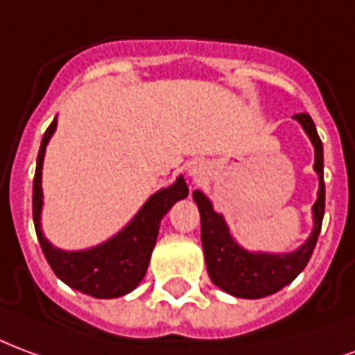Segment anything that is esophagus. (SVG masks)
Instances as JSON below:
<instances>
[{"instance_id": "1", "label": "esophagus", "mask_w": 355, "mask_h": 355, "mask_svg": "<svg viewBox=\"0 0 355 355\" xmlns=\"http://www.w3.org/2000/svg\"><path fill=\"white\" fill-rule=\"evenodd\" d=\"M189 174L193 175V178H200V175L204 174V168L200 166V164H195V166H191Z\"/></svg>"}]
</instances>
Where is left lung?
<instances>
[{"label": "left lung", "mask_w": 355, "mask_h": 355, "mask_svg": "<svg viewBox=\"0 0 355 355\" xmlns=\"http://www.w3.org/2000/svg\"><path fill=\"white\" fill-rule=\"evenodd\" d=\"M295 121L314 146V170L320 180L318 200L312 206L314 227L306 242L289 253L248 252L232 238L229 225L221 214H217L209 198L202 191H195L198 211H200V238L208 274L211 282L225 293L238 299H261L280 291L282 287L299 276L312 257L315 242L322 231L323 211H325V185H323V146L318 136L314 121L306 113L295 115Z\"/></svg>", "instance_id": "8db88e82"}]
</instances>
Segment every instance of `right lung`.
Returning <instances> with one entry per match:
<instances>
[{
    "label": "right lung",
    "instance_id": "right-lung-1",
    "mask_svg": "<svg viewBox=\"0 0 355 355\" xmlns=\"http://www.w3.org/2000/svg\"><path fill=\"white\" fill-rule=\"evenodd\" d=\"M56 130V119L46 128L37 153V166L33 175V225L37 232L41 250L53 272L71 289H77L96 299H115L130 293L144 280L151 259L153 248L159 236L160 219L166 216L178 200L189 195L183 175L170 185L149 196L132 221L115 236L102 244L87 250L66 252L54 248L41 231V209H43V189H41V168L45 159L49 139Z\"/></svg>",
    "mask_w": 355,
    "mask_h": 355
}]
</instances>
